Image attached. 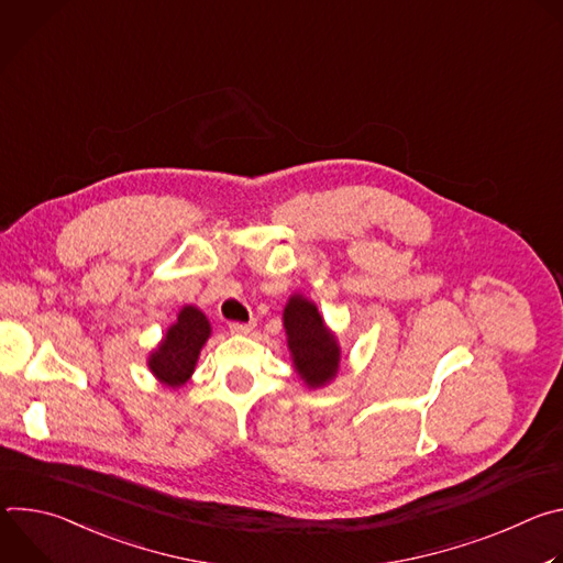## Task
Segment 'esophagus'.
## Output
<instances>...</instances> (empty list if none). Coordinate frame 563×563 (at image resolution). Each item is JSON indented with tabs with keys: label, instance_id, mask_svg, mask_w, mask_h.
I'll use <instances>...</instances> for the list:
<instances>
[{
	"label": "esophagus",
	"instance_id": "34e87169",
	"mask_svg": "<svg viewBox=\"0 0 563 563\" xmlns=\"http://www.w3.org/2000/svg\"><path fill=\"white\" fill-rule=\"evenodd\" d=\"M229 330L233 334H250V332H254V323H231Z\"/></svg>",
	"mask_w": 563,
	"mask_h": 563
}]
</instances>
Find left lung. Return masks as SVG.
<instances>
[{"label": "left lung", "mask_w": 563, "mask_h": 563, "mask_svg": "<svg viewBox=\"0 0 563 563\" xmlns=\"http://www.w3.org/2000/svg\"><path fill=\"white\" fill-rule=\"evenodd\" d=\"M283 328L294 372L309 389L330 385L341 365V345L313 300L291 294L283 309Z\"/></svg>", "instance_id": "obj_1"}]
</instances>
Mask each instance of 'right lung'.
<instances>
[{"mask_svg": "<svg viewBox=\"0 0 563 563\" xmlns=\"http://www.w3.org/2000/svg\"><path fill=\"white\" fill-rule=\"evenodd\" d=\"M209 336V318L196 305H185L178 311L176 323L169 325L167 334L148 354L146 365L151 374L169 389L183 387L191 378Z\"/></svg>", "mask_w": 563, "mask_h": 563, "instance_id": "right-lung-1", "label": "right lung"}]
</instances>
